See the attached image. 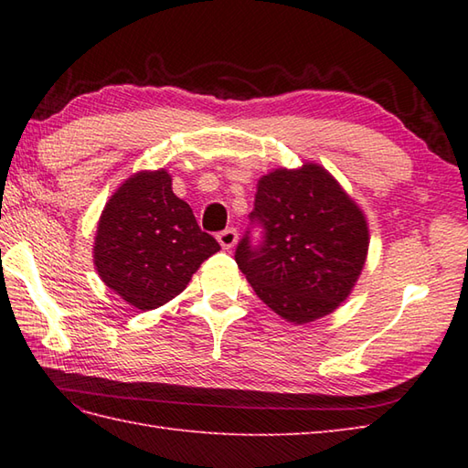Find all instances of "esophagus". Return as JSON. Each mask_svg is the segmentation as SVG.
I'll list each match as a JSON object with an SVG mask.
<instances>
[{"instance_id": "1", "label": "esophagus", "mask_w": 468, "mask_h": 468, "mask_svg": "<svg viewBox=\"0 0 468 468\" xmlns=\"http://www.w3.org/2000/svg\"><path fill=\"white\" fill-rule=\"evenodd\" d=\"M217 241L221 243L223 250H231V247H235V243H237V229H233V227L225 229V231L217 235Z\"/></svg>"}]
</instances>
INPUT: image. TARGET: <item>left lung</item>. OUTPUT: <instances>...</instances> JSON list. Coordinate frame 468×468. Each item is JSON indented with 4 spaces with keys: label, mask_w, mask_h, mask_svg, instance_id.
I'll list each match as a JSON object with an SVG mask.
<instances>
[{
    "label": "left lung",
    "mask_w": 468,
    "mask_h": 468,
    "mask_svg": "<svg viewBox=\"0 0 468 468\" xmlns=\"http://www.w3.org/2000/svg\"><path fill=\"white\" fill-rule=\"evenodd\" d=\"M251 227L235 261L260 300L287 322L307 324L332 314L360 275L367 253L364 213L335 178L317 165L277 171L257 183Z\"/></svg>",
    "instance_id": "8db88e82"
}]
</instances>
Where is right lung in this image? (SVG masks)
<instances>
[{
	"instance_id": "add662e5",
	"label": "right lung",
	"mask_w": 468,
	"mask_h": 468,
	"mask_svg": "<svg viewBox=\"0 0 468 468\" xmlns=\"http://www.w3.org/2000/svg\"><path fill=\"white\" fill-rule=\"evenodd\" d=\"M218 250L193 208L173 193L171 175L154 171L131 176L106 203L94 263L111 290L146 312L181 293Z\"/></svg>"
}]
</instances>
